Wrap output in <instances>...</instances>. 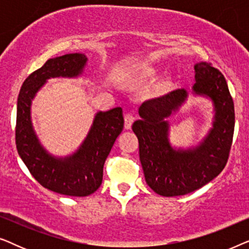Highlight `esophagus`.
Wrapping results in <instances>:
<instances>
[{"mask_svg":"<svg viewBox=\"0 0 249 249\" xmlns=\"http://www.w3.org/2000/svg\"><path fill=\"white\" fill-rule=\"evenodd\" d=\"M134 115L131 113H127L124 115V129H130L132 124H134Z\"/></svg>","mask_w":249,"mask_h":249,"instance_id":"obj_1","label":"esophagus"}]
</instances>
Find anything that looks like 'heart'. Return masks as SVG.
I'll return each mask as SVG.
<instances>
[{"instance_id": "b5f03b06", "label": "heart", "mask_w": 249, "mask_h": 249, "mask_svg": "<svg viewBox=\"0 0 249 249\" xmlns=\"http://www.w3.org/2000/svg\"><path fill=\"white\" fill-rule=\"evenodd\" d=\"M158 70H159L158 67L153 66L151 63H145L139 67L138 74L141 76V78H151L154 76V74H156ZM171 85H172L171 78H163V79H161L158 84H156V86L154 87V93L156 95L164 94L170 89Z\"/></svg>"}]
</instances>
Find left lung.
I'll return each instance as SVG.
<instances>
[{
    "label": "left lung",
    "instance_id": "left-lung-1",
    "mask_svg": "<svg viewBox=\"0 0 249 249\" xmlns=\"http://www.w3.org/2000/svg\"><path fill=\"white\" fill-rule=\"evenodd\" d=\"M193 91L210 97L214 105L213 128L198 146L175 149L169 142L166 118L187 100L185 89L144 102L141 120L132 124L139 142V159L147 185L165 197L181 196L199 189L221 173L232 145L234 107L226 78L211 63L195 64Z\"/></svg>",
    "mask_w": 249,
    "mask_h": 249
}]
</instances>
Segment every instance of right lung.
I'll use <instances>...</instances> for the list:
<instances>
[{
  "label": "right lung",
  "mask_w": 249,
  "mask_h": 249,
  "mask_svg": "<svg viewBox=\"0 0 249 249\" xmlns=\"http://www.w3.org/2000/svg\"><path fill=\"white\" fill-rule=\"evenodd\" d=\"M86 62L81 53L47 60L23 81L17 103L16 145L20 158L40 185L61 195L84 197L96 192L103 180L105 160L124 129L122 108L114 107L96 113L86 139L68 158H54L39 144L30 120L32 100L47 79L79 76Z\"/></svg>",
  "instance_id": "right-lung-1"
}]
</instances>
